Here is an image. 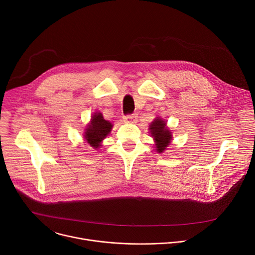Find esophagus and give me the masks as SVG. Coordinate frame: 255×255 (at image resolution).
<instances>
[{
  "label": "esophagus",
  "mask_w": 255,
  "mask_h": 255,
  "mask_svg": "<svg viewBox=\"0 0 255 255\" xmlns=\"http://www.w3.org/2000/svg\"><path fill=\"white\" fill-rule=\"evenodd\" d=\"M136 119H137L136 114H131V115L123 116L124 122H135V121H136Z\"/></svg>",
  "instance_id": "esophagus-1"
}]
</instances>
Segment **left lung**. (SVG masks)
I'll return each instance as SVG.
<instances>
[{
  "label": "left lung",
  "mask_w": 255,
  "mask_h": 255,
  "mask_svg": "<svg viewBox=\"0 0 255 255\" xmlns=\"http://www.w3.org/2000/svg\"><path fill=\"white\" fill-rule=\"evenodd\" d=\"M151 136L156 140V147L158 152L164 151L171 141V132L166 127V122L161 119H156L149 125Z\"/></svg>",
  "instance_id": "8db88e82"
}]
</instances>
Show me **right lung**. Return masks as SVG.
<instances>
[{
  "label": "right lung",
  "instance_id": "add662e5",
  "mask_svg": "<svg viewBox=\"0 0 255 255\" xmlns=\"http://www.w3.org/2000/svg\"><path fill=\"white\" fill-rule=\"evenodd\" d=\"M112 127V123L105 120L103 115L100 113H95L92 116L91 123L88 125L84 136L91 146L97 149L100 146V142L103 141L104 138H106L111 132Z\"/></svg>",
  "mask_w": 255,
  "mask_h": 255
}]
</instances>
